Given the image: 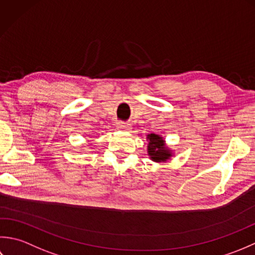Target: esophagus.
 <instances>
[{"label":"esophagus","instance_id":"esophagus-1","mask_svg":"<svg viewBox=\"0 0 255 255\" xmlns=\"http://www.w3.org/2000/svg\"><path fill=\"white\" fill-rule=\"evenodd\" d=\"M117 128L118 129H122V131H129V128H131V126H129V124H128V123L120 122V123L117 124Z\"/></svg>","mask_w":255,"mask_h":255}]
</instances>
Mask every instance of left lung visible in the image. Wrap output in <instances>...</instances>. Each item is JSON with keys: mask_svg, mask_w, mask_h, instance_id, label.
<instances>
[{"mask_svg": "<svg viewBox=\"0 0 255 255\" xmlns=\"http://www.w3.org/2000/svg\"><path fill=\"white\" fill-rule=\"evenodd\" d=\"M148 146L147 152L154 162H165L166 159H168L171 156V153L167 147H165V141L163 137H160L159 135L156 134H148Z\"/></svg>", "mask_w": 255, "mask_h": 255, "instance_id": "8db88e82", "label": "left lung"}]
</instances>
